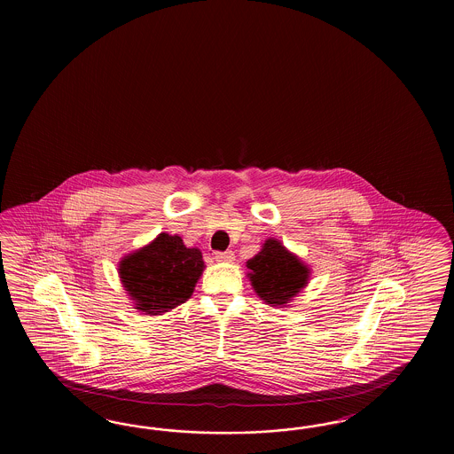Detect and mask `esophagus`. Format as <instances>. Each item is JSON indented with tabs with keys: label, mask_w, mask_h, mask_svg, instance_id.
Returning <instances> with one entry per match:
<instances>
[{
	"label": "esophagus",
	"mask_w": 454,
	"mask_h": 454,
	"mask_svg": "<svg viewBox=\"0 0 454 454\" xmlns=\"http://www.w3.org/2000/svg\"><path fill=\"white\" fill-rule=\"evenodd\" d=\"M215 260L218 262H233L234 254L233 251H224V253H216Z\"/></svg>",
	"instance_id": "obj_1"
}]
</instances>
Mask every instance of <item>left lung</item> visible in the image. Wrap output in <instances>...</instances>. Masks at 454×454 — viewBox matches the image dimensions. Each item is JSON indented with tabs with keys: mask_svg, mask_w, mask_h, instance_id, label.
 <instances>
[{
	"mask_svg": "<svg viewBox=\"0 0 454 454\" xmlns=\"http://www.w3.org/2000/svg\"><path fill=\"white\" fill-rule=\"evenodd\" d=\"M247 278L262 301L286 308L308 286L311 268L279 239L268 238L260 253L247 262Z\"/></svg>",
	"mask_w": 454,
	"mask_h": 454,
	"instance_id": "8db88e82",
	"label": "left lung"
}]
</instances>
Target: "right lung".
<instances>
[{
    "label": "right lung",
    "mask_w": 454,
    "mask_h": 454,
    "mask_svg": "<svg viewBox=\"0 0 454 454\" xmlns=\"http://www.w3.org/2000/svg\"><path fill=\"white\" fill-rule=\"evenodd\" d=\"M205 268L198 247H186L176 234L160 233L123 256L118 275L135 309L160 317L192 298Z\"/></svg>",
    "instance_id": "right-lung-1"
}]
</instances>
